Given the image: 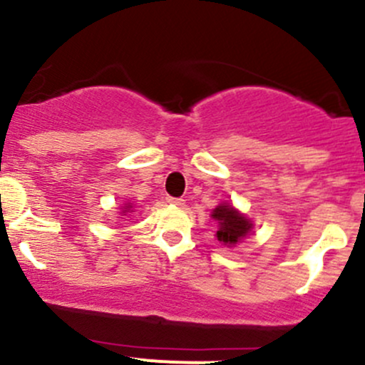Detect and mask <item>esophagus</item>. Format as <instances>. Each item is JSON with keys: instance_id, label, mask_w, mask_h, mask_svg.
Listing matches in <instances>:
<instances>
[{"instance_id": "obj_1", "label": "esophagus", "mask_w": 365, "mask_h": 365, "mask_svg": "<svg viewBox=\"0 0 365 365\" xmlns=\"http://www.w3.org/2000/svg\"><path fill=\"white\" fill-rule=\"evenodd\" d=\"M168 203L176 205V206H183L185 205V201H183L182 197H168Z\"/></svg>"}]
</instances>
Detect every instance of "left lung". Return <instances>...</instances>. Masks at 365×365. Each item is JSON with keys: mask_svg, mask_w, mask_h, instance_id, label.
Returning <instances> with one entry per match:
<instances>
[{"mask_svg": "<svg viewBox=\"0 0 365 365\" xmlns=\"http://www.w3.org/2000/svg\"><path fill=\"white\" fill-rule=\"evenodd\" d=\"M212 217L219 222L217 240L222 242L224 245L238 244L252 230L251 220L231 205H219L212 212Z\"/></svg>", "mask_w": 365, "mask_h": 365, "instance_id": "1", "label": "left lung"}]
</instances>
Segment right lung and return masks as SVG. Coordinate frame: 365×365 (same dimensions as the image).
<instances>
[{
  "mask_svg": "<svg viewBox=\"0 0 365 365\" xmlns=\"http://www.w3.org/2000/svg\"><path fill=\"white\" fill-rule=\"evenodd\" d=\"M130 210H132V205L127 203V205L123 206V208H121V213H123V215H125V213H128V212H130Z\"/></svg>",
  "mask_w": 365,
  "mask_h": 365,
  "instance_id": "right-lung-1",
  "label": "right lung"
}]
</instances>
